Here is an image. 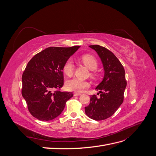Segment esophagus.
<instances>
[{
  "mask_svg": "<svg viewBox=\"0 0 156 156\" xmlns=\"http://www.w3.org/2000/svg\"><path fill=\"white\" fill-rule=\"evenodd\" d=\"M73 95H74V96H80V95H81V93L74 92V93H73Z\"/></svg>",
  "mask_w": 156,
  "mask_h": 156,
  "instance_id": "obj_1",
  "label": "esophagus"
}]
</instances>
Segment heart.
Returning <instances> with one entry per match:
<instances>
[{"label": "heart", "instance_id": "b5f03b06", "mask_svg": "<svg viewBox=\"0 0 156 156\" xmlns=\"http://www.w3.org/2000/svg\"><path fill=\"white\" fill-rule=\"evenodd\" d=\"M81 60L82 62L90 70H95L98 68V62L94 56L88 55H85L81 56ZM74 71V64L73 61L68 59L65 62L63 66V72L67 76H72ZM90 86L88 82L83 80L73 78L69 79L66 83V87L69 91H74L76 92H83Z\"/></svg>", "mask_w": 156, "mask_h": 156}]
</instances>
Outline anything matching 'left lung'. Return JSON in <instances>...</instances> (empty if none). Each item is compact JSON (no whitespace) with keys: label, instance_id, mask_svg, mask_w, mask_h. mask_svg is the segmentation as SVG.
<instances>
[{"label":"left lung","instance_id":"1","mask_svg":"<svg viewBox=\"0 0 156 156\" xmlns=\"http://www.w3.org/2000/svg\"><path fill=\"white\" fill-rule=\"evenodd\" d=\"M96 51L105 71L102 81L96 88L99 98L92 95L90 104L85 107L86 115L95 120H103L111 117L124 101L127 85L125 70L119 60L111 51L99 45H90Z\"/></svg>","mask_w":156,"mask_h":156}]
</instances>
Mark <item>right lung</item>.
<instances>
[{"label":"right lung","instance_id":"1","mask_svg":"<svg viewBox=\"0 0 156 156\" xmlns=\"http://www.w3.org/2000/svg\"><path fill=\"white\" fill-rule=\"evenodd\" d=\"M80 46L50 47L35 55L22 75L23 97L36 119L53 120L64 110L72 92H60L64 85L63 66Z\"/></svg>","mask_w":156,"mask_h":156}]
</instances>
